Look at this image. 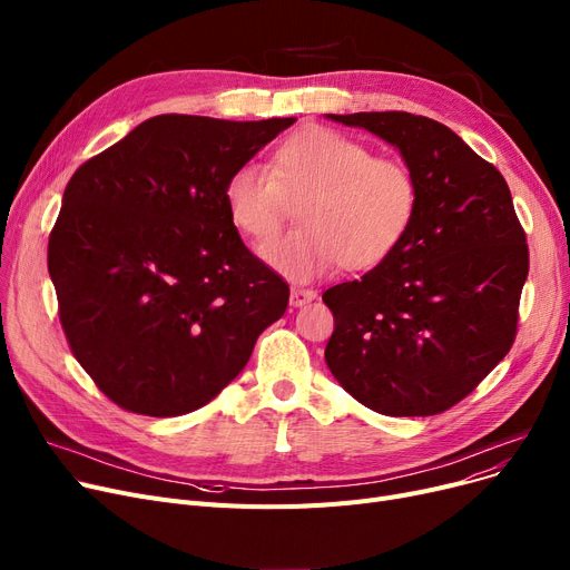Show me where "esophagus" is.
Listing matches in <instances>:
<instances>
[{"label":"esophagus","instance_id":"esophagus-1","mask_svg":"<svg viewBox=\"0 0 570 570\" xmlns=\"http://www.w3.org/2000/svg\"><path fill=\"white\" fill-rule=\"evenodd\" d=\"M312 301H316V291H312V288H291V305L293 307H305V305H309Z\"/></svg>","mask_w":570,"mask_h":570}]
</instances>
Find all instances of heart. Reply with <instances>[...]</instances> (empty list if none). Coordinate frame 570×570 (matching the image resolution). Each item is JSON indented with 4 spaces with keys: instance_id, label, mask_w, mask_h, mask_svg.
I'll use <instances>...</instances> for the list:
<instances>
[{
    "instance_id": "heart-1",
    "label": "heart",
    "mask_w": 570,
    "mask_h": 570,
    "mask_svg": "<svg viewBox=\"0 0 570 570\" xmlns=\"http://www.w3.org/2000/svg\"><path fill=\"white\" fill-rule=\"evenodd\" d=\"M421 203L411 166L327 127L286 136L269 170L237 166L224 185L230 224L252 243L273 237L291 205L301 228L261 249L265 263L293 279L318 277L335 265L370 269L406 239Z\"/></svg>"
}]
</instances>
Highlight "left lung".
Segmentation results:
<instances>
[{"label": "left lung", "mask_w": 570, "mask_h": 570, "mask_svg": "<svg viewBox=\"0 0 570 570\" xmlns=\"http://www.w3.org/2000/svg\"><path fill=\"white\" fill-rule=\"evenodd\" d=\"M400 149L421 187L400 249L323 293L325 363L383 415H436L511 351L529 247L503 175L445 125L402 110L327 115Z\"/></svg>", "instance_id": "1"}]
</instances>
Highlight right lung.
I'll use <instances>...</instances> for the list:
<instances>
[{"instance_id": "1", "label": "right lung", "mask_w": 570, "mask_h": 570, "mask_svg": "<svg viewBox=\"0 0 570 570\" xmlns=\"http://www.w3.org/2000/svg\"><path fill=\"white\" fill-rule=\"evenodd\" d=\"M293 122L157 115L69 179L48 273L71 353L117 406H205L284 316L288 284L245 247L224 185Z\"/></svg>"}]
</instances>
